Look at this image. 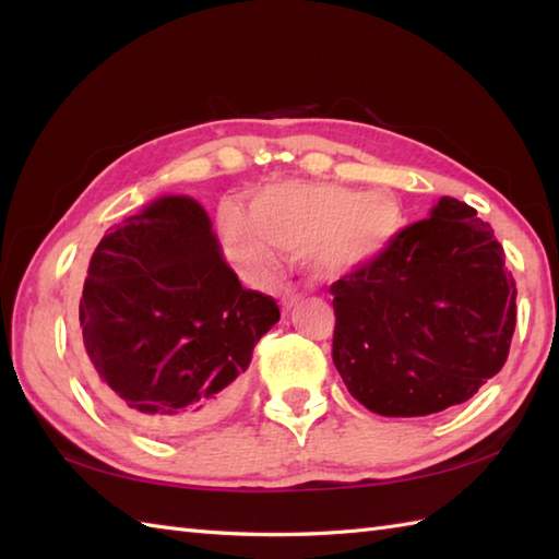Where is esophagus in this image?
Listing matches in <instances>:
<instances>
[{
	"mask_svg": "<svg viewBox=\"0 0 559 559\" xmlns=\"http://www.w3.org/2000/svg\"><path fill=\"white\" fill-rule=\"evenodd\" d=\"M298 300H300V293L295 290V288H286V290H283V295H281L283 310H290V307L298 305Z\"/></svg>",
	"mask_w": 559,
	"mask_h": 559,
	"instance_id": "esophagus-1",
	"label": "esophagus"
}]
</instances>
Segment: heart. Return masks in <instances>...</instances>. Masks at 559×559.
I'll use <instances>...</instances> for the list:
<instances>
[{"mask_svg":"<svg viewBox=\"0 0 559 559\" xmlns=\"http://www.w3.org/2000/svg\"><path fill=\"white\" fill-rule=\"evenodd\" d=\"M403 228V209L394 194H358L324 182H283L249 199L247 216L233 206L221 211V237L228 254L249 271H264L273 249L310 254L324 276L372 266Z\"/></svg>","mask_w":559,"mask_h":559,"instance_id":"obj_1","label":"heart"}]
</instances>
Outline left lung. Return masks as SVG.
Returning <instances> with one entry per match:
<instances>
[{
	"instance_id": "1",
	"label": "left lung",
	"mask_w": 559,
	"mask_h": 559,
	"mask_svg": "<svg viewBox=\"0 0 559 559\" xmlns=\"http://www.w3.org/2000/svg\"><path fill=\"white\" fill-rule=\"evenodd\" d=\"M334 365L350 394L386 418L468 401L502 370L516 283L476 209L442 197L372 266L331 283Z\"/></svg>"
}]
</instances>
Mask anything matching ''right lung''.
<instances>
[{"instance_id":"obj_1","label":"right lung","mask_w":559,"mask_h":559,"mask_svg":"<svg viewBox=\"0 0 559 559\" xmlns=\"http://www.w3.org/2000/svg\"><path fill=\"white\" fill-rule=\"evenodd\" d=\"M281 319L221 254L209 213L160 197L98 242L79 302L83 370L98 399L156 435L235 406L257 341Z\"/></svg>"}]
</instances>
